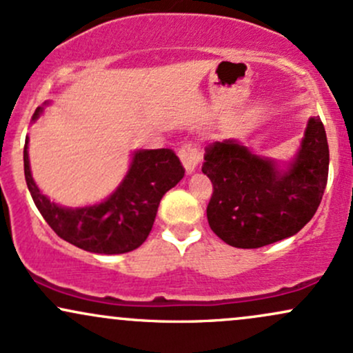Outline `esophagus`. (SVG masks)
<instances>
[{"label":"esophagus","mask_w":353,"mask_h":353,"mask_svg":"<svg viewBox=\"0 0 353 353\" xmlns=\"http://www.w3.org/2000/svg\"><path fill=\"white\" fill-rule=\"evenodd\" d=\"M179 157H181L182 164H184L185 171L194 172V171H196L197 165H199V163H201L202 154H201L199 149L196 148V144L184 143L179 149Z\"/></svg>","instance_id":"1"}]
</instances>
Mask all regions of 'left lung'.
Segmentation results:
<instances>
[{
  "label": "left lung",
  "mask_w": 353,
  "mask_h": 353,
  "mask_svg": "<svg viewBox=\"0 0 353 353\" xmlns=\"http://www.w3.org/2000/svg\"><path fill=\"white\" fill-rule=\"evenodd\" d=\"M202 172L212 182L214 234L239 249L274 244L297 234L319 209L329 177L325 128L310 117L297 159L283 172L234 139L205 148Z\"/></svg>",
  "instance_id": "obj_1"
}]
</instances>
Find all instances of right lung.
Listing matches in <instances>:
<instances>
[{"label":"right lung","instance_id":"add662e5","mask_svg":"<svg viewBox=\"0 0 353 353\" xmlns=\"http://www.w3.org/2000/svg\"><path fill=\"white\" fill-rule=\"evenodd\" d=\"M39 112L41 108L36 109L33 119ZM23 159L28 189L44 221L61 239L96 254L131 252L143 244L151 232L161 199L185 172L172 149L139 151L111 197L98 205L66 209L43 196L34 184L28 159V139Z\"/></svg>","mask_w":353,"mask_h":353}]
</instances>
